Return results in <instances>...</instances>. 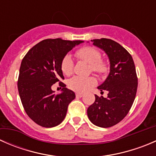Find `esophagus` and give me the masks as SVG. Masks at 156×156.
<instances>
[{
  "label": "esophagus",
  "mask_w": 156,
  "mask_h": 156,
  "mask_svg": "<svg viewBox=\"0 0 156 156\" xmlns=\"http://www.w3.org/2000/svg\"><path fill=\"white\" fill-rule=\"evenodd\" d=\"M75 95H76V97H82L84 96V94H81V93H76Z\"/></svg>",
  "instance_id": "esophagus-1"
}]
</instances>
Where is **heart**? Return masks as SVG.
Segmentation results:
<instances>
[{"label":"heart","mask_w":156,"mask_h":156,"mask_svg":"<svg viewBox=\"0 0 156 156\" xmlns=\"http://www.w3.org/2000/svg\"><path fill=\"white\" fill-rule=\"evenodd\" d=\"M75 56L80 60L87 62L90 65V70L99 76H104L108 73V65L107 62L101 59L102 54L100 50L92 47H83L75 52ZM61 71L66 76L72 74L74 62L70 56L66 55L61 62ZM96 84V79L94 77L75 76L68 82L71 90L78 93H84Z\"/></svg>","instance_id":"obj_1"}]
</instances>
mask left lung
<instances>
[{
  "instance_id": "1",
  "label": "left lung",
  "mask_w": 156,
  "mask_h": 156,
  "mask_svg": "<svg viewBox=\"0 0 156 156\" xmlns=\"http://www.w3.org/2000/svg\"><path fill=\"white\" fill-rule=\"evenodd\" d=\"M91 41L107 53L110 73L98 87L101 91L107 90L108 97L95 95V101L87 108V115L94 125L110 127L119 123L130 111L137 90V75L131 55L122 45L108 38Z\"/></svg>"
}]
</instances>
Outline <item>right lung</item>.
Masks as SVG:
<instances>
[{
	"label": "right lung",
	"mask_w": 156,
	"mask_h": 156,
	"mask_svg": "<svg viewBox=\"0 0 156 156\" xmlns=\"http://www.w3.org/2000/svg\"><path fill=\"white\" fill-rule=\"evenodd\" d=\"M82 41L48 38L31 48L23 57L20 69L18 90L26 114L41 127L59 125L66 115L69 103L75 94L61 80H64L61 62L75 45ZM56 82L63 88L55 94L51 86Z\"/></svg>",
	"instance_id": "add662e5"
}]
</instances>
